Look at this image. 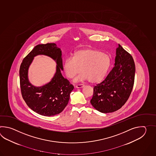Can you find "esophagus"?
I'll use <instances>...</instances> for the list:
<instances>
[{"instance_id": "1", "label": "esophagus", "mask_w": 156, "mask_h": 156, "mask_svg": "<svg viewBox=\"0 0 156 156\" xmlns=\"http://www.w3.org/2000/svg\"><path fill=\"white\" fill-rule=\"evenodd\" d=\"M77 88H82L83 87H84V85H83V84H78V85H76V86Z\"/></svg>"}]
</instances>
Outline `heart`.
<instances>
[{
	"instance_id": "b5f03b06",
	"label": "heart",
	"mask_w": 156,
	"mask_h": 156,
	"mask_svg": "<svg viewBox=\"0 0 156 156\" xmlns=\"http://www.w3.org/2000/svg\"><path fill=\"white\" fill-rule=\"evenodd\" d=\"M111 59L108 55L94 48L77 50L73 57L65 60L63 69L69 79H73L80 73L81 74L75 80V82L88 80L90 83L100 81L105 76L109 69Z\"/></svg>"
}]
</instances>
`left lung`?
Returning a JSON list of instances; mask_svg holds the SVG:
<instances>
[{"label":"left lung","mask_w":156,"mask_h":156,"mask_svg":"<svg viewBox=\"0 0 156 156\" xmlns=\"http://www.w3.org/2000/svg\"><path fill=\"white\" fill-rule=\"evenodd\" d=\"M136 67L130 53L119 44L115 64L105 79L94 86L90 103L95 109L103 113H112L120 109L132 93Z\"/></svg>","instance_id":"8db88e82"}]
</instances>
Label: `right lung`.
<instances>
[{"mask_svg": "<svg viewBox=\"0 0 156 156\" xmlns=\"http://www.w3.org/2000/svg\"><path fill=\"white\" fill-rule=\"evenodd\" d=\"M43 54L51 57L57 63V72L50 83L40 87L32 86L29 81L27 71L34 57ZM62 53L55 43L37 45L24 58L20 69V90L24 100L31 109L43 116H53L61 113L70 99L73 85L65 79Z\"/></svg>", "mask_w": 156, "mask_h": 156, "instance_id": "1", "label": "right lung"}]
</instances>
